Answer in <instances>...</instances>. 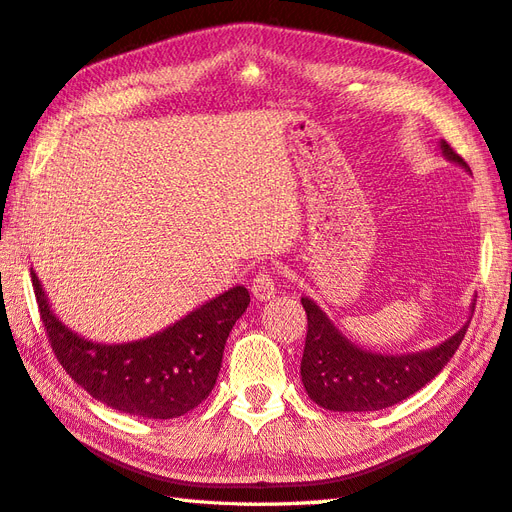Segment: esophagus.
Masks as SVG:
<instances>
[{
    "mask_svg": "<svg viewBox=\"0 0 512 512\" xmlns=\"http://www.w3.org/2000/svg\"><path fill=\"white\" fill-rule=\"evenodd\" d=\"M250 290H253V297L259 299V302H266V299L275 297V293H277L275 270L273 268H262V270H259V273L253 277V284H250Z\"/></svg>",
    "mask_w": 512,
    "mask_h": 512,
    "instance_id": "esophagus-1",
    "label": "esophagus"
}]
</instances>
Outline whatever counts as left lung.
Masks as SVG:
<instances>
[{
	"label": "left lung",
	"mask_w": 512,
	"mask_h": 512,
	"mask_svg": "<svg viewBox=\"0 0 512 512\" xmlns=\"http://www.w3.org/2000/svg\"><path fill=\"white\" fill-rule=\"evenodd\" d=\"M442 150L448 159L468 168L464 157L448 142H442ZM302 306L308 319L302 368H299L304 388L315 404L344 413L388 408L417 393L442 373L462 344L470 324L426 353L399 357L375 355L350 344L308 297H302Z\"/></svg>",
	"instance_id": "1"
}]
</instances>
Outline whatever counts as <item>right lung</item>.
I'll return each mask as SVG.
<instances>
[{"label":"right lung","mask_w":512,"mask_h":512,"mask_svg":"<svg viewBox=\"0 0 512 512\" xmlns=\"http://www.w3.org/2000/svg\"><path fill=\"white\" fill-rule=\"evenodd\" d=\"M30 277L46 337L66 373L97 402L148 419L179 417L204 402L230 330L250 304L248 290L235 286L162 333L106 346L86 342L59 322L33 270Z\"/></svg>","instance_id":"1"}]
</instances>
